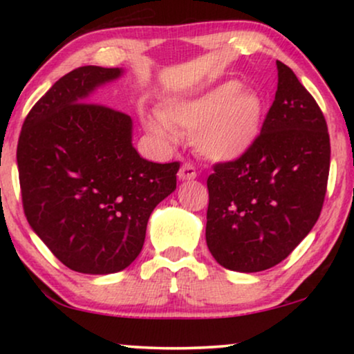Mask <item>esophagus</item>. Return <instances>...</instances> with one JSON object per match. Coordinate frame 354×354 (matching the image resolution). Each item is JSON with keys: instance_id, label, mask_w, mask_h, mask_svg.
<instances>
[{"instance_id": "obj_1", "label": "esophagus", "mask_w": 354, "mask_h": 354, "mask_svg": "<svg viewBox=\"0 0 354 354\" xmlns=\"http://www.w3.org/2000/svg\"><path fill=\"white\" fill-rule=\"evenodd\" d=\"M178 180H193V178H196V169H195V166H193V164H190V162H185L183 164V166L180 167V171H178Z\"/></svg>"}]
</instances>
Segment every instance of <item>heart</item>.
Returning a JSON list of instances; mask_svg holds the SVG:
<instances>
[{
    "instance_id": "obj_1",
    "label": "heart",
    "mask_w": 354,
    "mask_h": 354,
    "mask_svg": "<svg viewBox=\"0 0 354 354\" xmlns=\"http://www.w3.org/2000/svg\"><path fill=\"white\" fill-rule=\"evenodd\" d=\"M264 101L240 82L227 80L190 98L169 100L159 113L143 115V125L164 145L178 132L193 133V147L211 161H235L250 151L263 127Z\"/></svg>"
}]
</instances>
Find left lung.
I'll return each instance as SVG.
<instances>
[{
	"mask_svg": "<svg viewBox=\"0 0 354 354\" xmlns=\"http://www.w3.org/2000/svg\"><path fill=\"white\" fill-rule=\"evenodd\" d=\"M277 91L259 138L207 177L206 243L225 269L259 272L297 248L327 192L330 138L321 108L277 61Z\"/></svg>",
	"mask_w": 354,
	"mask_h": 354,
	"instance_id": "obj_1",
	"label": "left lung"
}]
</instances>
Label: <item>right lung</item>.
<instances>
[{"mask_svg": "<svg viewBox=\"0 0 354 354\" xmlns=\"http://www.w3.org/2000/svg\"><path fill=\"white\" fill-rule=\"evenodd\" d=\"M119 67L84 66L61 77L27 114L17 143L22 206L53 254L82 274H114L143 248L154 207L177 187L180 162L143 159L132 119L86 103Z\"/></svg>", "mask_w": 354, "mask_h": 354, "instance_id": "obj_1", "label": "right lung"}]
</instances>
